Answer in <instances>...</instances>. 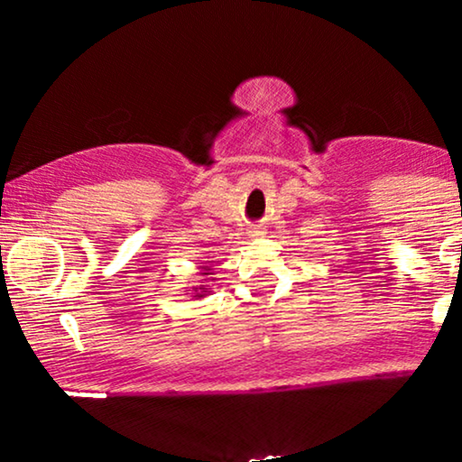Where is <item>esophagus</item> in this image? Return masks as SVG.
I'll list each match as a JSON object with an SVG mask.
<instances>
[{"instance_id": "esophagus-1", "label": "esophagus", "mask_w": 462, "mask_h": 462, "mask_svg": "<svg viewBox=\"0 0 462 462\" xmlns=\"http://www.w3.org/2000/svg\"><path fill=\"white\" fill-rule=\"evenodd\" d=\"M254 233H258V231H254Z\"/></svg>"}]
</instances>
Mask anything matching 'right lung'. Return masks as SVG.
I'll return each instance as SVG.
<instances>
[{
  "label": "right lung",
  "instance_id": "add662e5",
  "mask_svg": "<svg viewBox=\"0 0 462 462\" xmlns=\"http://www.w3.org/2000/svg\"><path fill=\"white\" fill-rule=\"evenodd\" d=\"M204 271H206V273H201V275H210V273H208V271H210V269L204 267ZM193 290H195V296H206V292H210V290L204 288V286H201V288H193Z\"/></svg>",
  "mask_w": 462,
  "mask_h": 462
}]
</instances>
